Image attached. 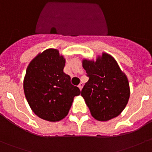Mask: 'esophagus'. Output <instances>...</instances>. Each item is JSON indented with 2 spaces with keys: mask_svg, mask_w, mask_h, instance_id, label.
Masks as SVG:
<instances>
[{
  "mask_svg": "<svg viewBox=\"0 0 152 152\" xmlns=\"http://www.w3.org/2000/svg\"><path fill=\"white\" fill-rule=\"evenodd\" d=\"M83 83H80L79 85V86H78V87H79V88L80 89V90H82V87H83Z\"/></svg>",
  "mask_w": 152,
  "mask_h": 152,
  "instance_id": "34e87169",
  "label": "esophagus"
}]
</instances>
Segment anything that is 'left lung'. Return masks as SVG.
Wrapping results in <instances>:
<instances>
[{"mask_svg":"<svg viewBox=\"0 0 152 152\" xmlns=\"http://www.w3.org/2000/svg\"><path fill=\"white\" fill-rule=\"evenodd\" d=\"M88 82L82 90V97L91 115L99 121H107L118 116L130 96L128 78L114 57L103 52L96 61L83 59Z\"/></svg>","mask_w":152,"mask_h":152,"instance_id":"left-lung-1","label":"left lung"}]
</instances>
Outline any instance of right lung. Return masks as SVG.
Segmentation results:
<instances>
[{"instance_id":"obj_1","label":"right lung","mask_w":152,"mask_h":152,"mask_svg":"<svg viewBox=\"0 0 152 152\" xmlns=\"http://www.w3.org/2000/svg\"><path fill=\"white\" fill-rule=\"evenodd\" d=\"M65 58L59 50L48 48L28 64L23 79L26 99L32 111L43 120L59 121L65 118L80 90L70 83L63 71Z\"/></svg>"}]
</instances>
